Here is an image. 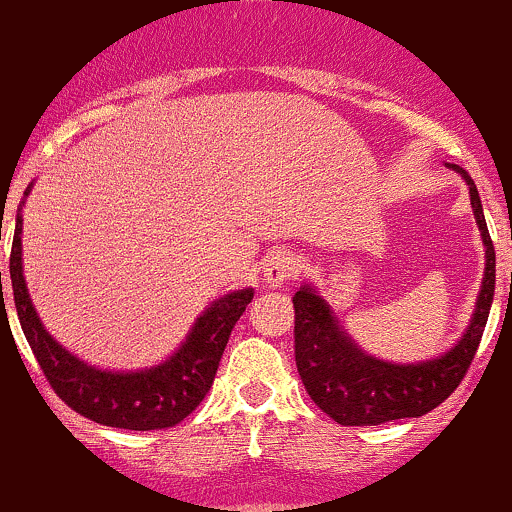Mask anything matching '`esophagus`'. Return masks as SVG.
<instances>
[{"label":"esophagus","instance_id":"esophagus-1","mask_svg":"<svg viewBox=\"0 0 512 512\" xmlns=\"http://www.w3.org/2000/svg\"><path fill=\"white\" fill-rule=\"evenodd\" d=\"M298 269H301L298 255H293L289 250H276L267 257V262H264V284H267L269 289L281 286L284 281L293 279V276L298 274Z\"/></svg>","mask_w":512,"mask_h":512}]
</instances>
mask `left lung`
Listing matches in <instances>:
<instances>
[{
  "label": "left lung",
  "mask_w": 512,
  "mask_h": 512,
  "mask_svg": "<svg viewBox=\"0 0 512 512\" xmlns=\"http://www.w3.org/2000/svg\"><path fill=\"white\" fill-rule=\"evenodd\" d=\"M469 185L474 219L486 248V267L472 320L462 339L443 356L421 363H390L368 356L334 317L325 298L310 284L293 296L296 308V366L313 402L342 426H378L385 421L424 416L443 404L472 366L496 289L493 250L484 209L472 178L452 166Z\"/></svg>",
  "instance_id": "obj_1"
}]
</instances>
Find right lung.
Listing matches in <instances>:
<instances>
[{"mask_svg":"<svg viewBox=\"0 0 512 512\" xmlns=\"http://www.w3.org/2000/svg\"><path fill=\"white\" fill-rule=\"evenodd\" d=\"M28 192L31 190H26V195ZM21 231L23 219L19 214L9 257L16 313H19L21 330L57 397L76 414L96 424L127 428V431L170 428L190 416L214 383L233 325L245 313L255 291L240 289L216 298L197 317L180 349L158 366L144 370H101L69 354L40 322L23 279Z\"/></svg>","mask_w":512,"mask_h":512,"instance_id":"add662e5","label":"right lung"}]
</instances>
